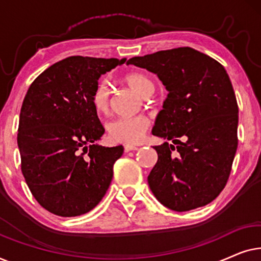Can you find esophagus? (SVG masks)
<instances>
[{"label": "esophagus", "instance_id": "obj_1", "mask_svg": "<svg viewBox=\"0 0 261 261\" xmlns=\"http://www.w3.org/2000/svg\"><path fill=\"white\" fill-rule=\"evenodd\" d=\"M138 147L133 145H126L124 146V152H130V151H137Z\"/></svg>", "mask_w": 261, "mask_h": 261}]
</instances>
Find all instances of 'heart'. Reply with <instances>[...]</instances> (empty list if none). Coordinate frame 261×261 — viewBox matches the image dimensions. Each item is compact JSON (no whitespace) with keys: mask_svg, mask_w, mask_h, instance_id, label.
Listing matches in <instances>:
<instances>
[{"mask_svg":"<svg viewBox=\"0 0 261 261\" xmlns=\"http://www.w3.org/2000/svg\"><path fill=\"white\" fill-rule=\"evenodd\" d=\"M126 83L142 96L153 91V83L145 74L133 72L124 77ZM91 105L97 114H105L109 108V91L106 82H98L91 95ZM149 120L145 115L117 117L108 123V134L114 141L122 144H138L145 137Z\"/></svg>","mask_w":261,"mask_h":261,"instance_id":"b5f03b06","label":"heart"}]
</instances>
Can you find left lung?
I'll return each instance as SVG.
<instances>
[{
    "label": "left lung",
    "mask_w": 261,
    "mask_h": 261,
    "mask_svg": "<svg viewBox=\"0 0 261 261\" xmlns=\"http://www.w3.org/2000/svg\"><path fill=\"white\" fill-rule=\"evenodd\" d=\"M127 64L155 73L169 91L152 134L173 145L153 147V195L174 212L209 204L226 187L238 148L239 107L227 71L191 47L134 57Z\"/></svg>",
    "instance_id": "obj_1"
}]
</instances>
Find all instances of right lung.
I'll list each match as a JSON object with an SVG mask.
<instances>
[{
  "label": "right lung",
  "instance_id": "right-lung-1",
  "mask_svg": "<svg viewBox=\"0 0 261 261\" xmlns=\"http://www.w3.org/2000/svg\"><path fill=\"white\" fill-rule=\"evenodd\" d=\"M126 59L73 56L53 64L31 84L21 107V171L42 208L80 216L101 202L123 147L95 145L105 128L91 105L101 74Z\"/></svg>",
  "mask_w": 261,
  "mask_h": 261
}]
</instances>
